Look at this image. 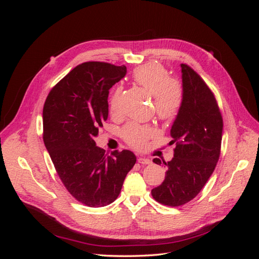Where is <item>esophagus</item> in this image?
I'll return each mask as SVG.
<instances>
[{"label": "esophagus", "mask_w": 259, "mask_h": 259, "mask_svg": "<svg viewBox=\"0 0 259 259\" xmlns=\"http://www.w3.org/2000/svg\"><path fill=\"white\" fill-rule=\"evenodd\" d=\"M137 161L140 164H144V165H147V164H150L151 163V160H149L147 158H138Z\"/></svg>", "instance_id": "34e87169"}]
</instances>
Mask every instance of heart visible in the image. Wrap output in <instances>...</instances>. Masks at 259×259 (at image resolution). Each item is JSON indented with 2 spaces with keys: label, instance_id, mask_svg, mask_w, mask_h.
<instances>
[{
  "label": "heart",
  "instance_id": "heart-1",
  "mask_svg": "<svg viewBox=\"0 0 259 259\" xmlns=\"http://www.w3.org/2000/svg\"><path fill=\"white\" fill-rule=\"evenodd\" d=\"M134 81L153 96L156 114L163 120H171L177 115L183 104L182 85L169 77L167 70L160 65H145L137 68L133 73ZM121 90L113 94L110 110L114 114L117 111V99ZM122 135L125 142L134 148H143L148 139L154 135V128L149 125H140L131 122L124 126Z\"/></svg>",
  "mask_w": 259,
  "mask_h": 259
}]
</instances>
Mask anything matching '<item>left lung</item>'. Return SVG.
<instances>
[{
	"mask_svg": "<svg viewBox=\"0 0 259 259\" xmlns=\"http://www.w3.org/2000/svg\"><path fill=\"white\" fill-rule=\"evenodd\" d=\"M180 67L184 97L170 128L174 158L169 162L153 159L165 165L166 173L151 194L167 206L184 205L197 197L215 169L223 138V117L214 94L193 69Z\"/></svg>",
	"mask_w": 259,
	"mask_h": 259,
	"instance_id": "8db88e82",
	"label": "left lung"
}]
</instances>
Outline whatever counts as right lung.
I'll return each mask as SVG.
<instances>
[{"mask_svg": "<svg viewBox=\"0 0 259 259\" xmlns=\"http://www.w3.org/2000/svg\"><path fill=\"white\" fill-rule=\"evenodd\" d=\"M125 74V66L84 62L54 86L44 104L43 140L54 166L70 194L91 207L119 197L136 163L132 151L107 155L94 140L108 119L109 90Z\"/></svg>", "mask_w": 259, "mask_h": 259, "instance_id": "add662e5", "label": "right lung"}]
</instances>
